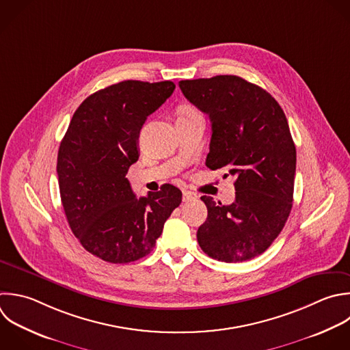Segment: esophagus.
Returning <instances> with one entry per match:
<instances>
[{"label":"esophagus","instance_id":"34e87169","mask_svg":"<svg viewBox=\"0 0 350 350\" xmlns=\"http://www.w3.org/2000/svg\"><path fill=\"white\" fill-rule=\"evenodd\" d=\"M193 200H197V194L193 193V191L185 190V191H183V201H185V202H189V201H193Z\"/></svg>","mask_w":350,"mask_h":350}]
</instances>
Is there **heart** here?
Returning <instances> with one entry per match:
<instances>
[{
  "label": "heart",
  "mask_w": 350,
  "mask_h": 350,
  "mask_svg": "<svg viewBox=\"0 0 350 350\" xmlns=\"http://www.w3.org/2000/svg\"><path fill=\"white\" fill-rule=\"evenodd\" d=\"M189 111H193V109H189V108H186V109H183L182 112H189Z\"/></svg>",
  "instance_id": "1"
}]
</instances>
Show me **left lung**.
I'll return each instance as SVG.
<instances>
[{
  "instance_id": "1",
  "label": "left lung",
  "mask_w": 350,
  "mask_h": 350,
  "mask_svg": "<svg viewBox=\"0 0 350 350\" xmlns=\"http://www.w3.org/2000/svg\"><path fill=\"white\" fill-rule=\"evenodd\" d=\"M185 97L209 115L206 167L235 176V201L202 196L208 217L197 231L204 253L242 262L264 253L283 230L293 206L295 146L278 101L235 75L180 81Z\"/></svg>"
}]
</instances>
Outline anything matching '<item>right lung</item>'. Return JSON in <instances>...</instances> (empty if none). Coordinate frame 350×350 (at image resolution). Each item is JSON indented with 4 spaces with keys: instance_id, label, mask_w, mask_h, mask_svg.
I'll list each match as a JSON object with an SVG mask.
<instances>
[{
    "instance_id": "obj_1",
    "label": "right lung",
    "mask_w": 350,
    "mask_h": 350,
    "mask_svg": "<svg viewBox=\"0 0 350 350\" xmlns=\"http://www.w3.org/2000/svg\"><path fill=\"white\" fill-rule=\"evenodd\" d=\"M171 81H123L89 96L75 111L57 154L68 224L93 256L126 264L149 254L182 191L164 185L138 198L126 174L138 157L139 131L174 93Z\"/></svg>"
}]
</instances>
